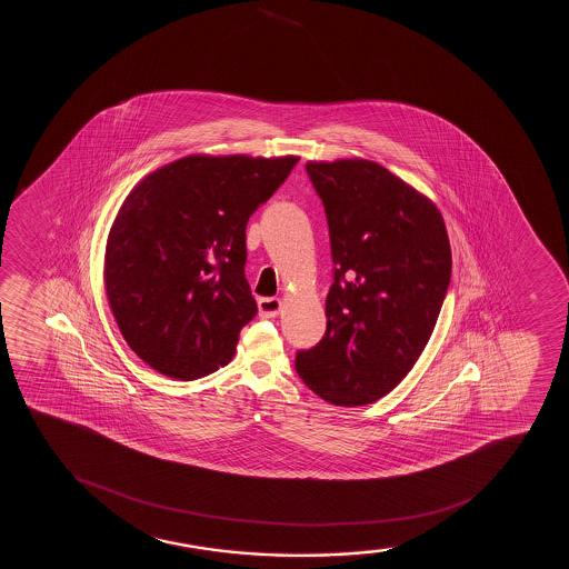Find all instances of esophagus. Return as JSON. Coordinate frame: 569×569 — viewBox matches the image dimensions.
<instances>
[{
	"instance_id": "esophagus-1",
	"label": "esophagus",
	"mask_w": 569,
	"mask_h": 569,
	"mask_svg": "<svg viewBox=\"0 0 569 569\" xmlns=\"http://www.w3.org/2000/svg\"><path fill=\"white\" fill-rule=\"evenodd\" d=\"M282 303L279 298H261L258 301V309L263 319H274L277 315L281 313Z\"/></svg>"
}]
</instances>
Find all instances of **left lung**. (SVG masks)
Masks as SVG:
<instances>
[{"instance_id": "8db88e82", "label": "left lung", "mask_w": 569, "mask_h": 569, "mask_svg": "<svg viewBox=\"0 0 569 569\" xmlns=\"http://www.w3.org/2000/svg\"><path fill=\"white\" fill-rule=\"evenodd\" d=\"M306 170L327 214L333 282L327 332L296 353V372L332 405H370L399 386L435 330L451 279L445 220L373 161Z\"/></svg>"}]
</instances>
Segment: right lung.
I'll return each mask as SVG.
<instances>
[{"label":"right lung","instance_id":"obj_1","mask_svg":"<svg viewBox=\"0 0 569 569\" xmlns=\"http://www.w3.org/2000/svg\"><path fill=\"white\" fill-rule=\"evenodd\" d=\"M298 157L190 156L124 199L106 247V295L132 351L191 381L236 353L258 313L244 277L247 223Z\"/></svg>","mask_w":569,"mask_h":569}]
</instances>
